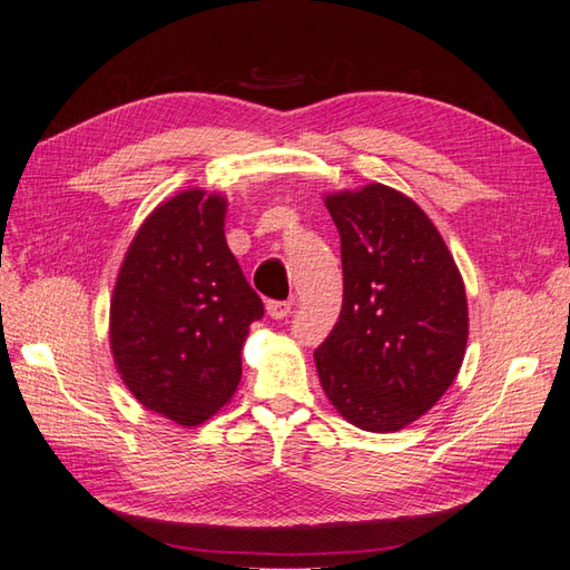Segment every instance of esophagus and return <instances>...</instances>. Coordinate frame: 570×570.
<instances>
[{"mask_svg": "<svg viewBox=\"0 0 570 570\" xmlns=\"http://www.w3.org/2000/svg\"><path fill=\"white\" fill-rule=\"evenodd\" d=\"M289 308H292V302H278V299H268V302H266V312H268V316L275 318V321L287 318Z\"/></svg>", "mask_w": 570, "mask_h": 570, "instance_id": "1", "label": "esophagus"}]
</instances>
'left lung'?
Wrapping results in <instances>:
<instances>
[{"instance_id":"obj_1","label":"left lung","mask_w":570,"mask_h":570,"mask_svg":"<svg viewBox=\"0 0 570 570\" xmlns=\"http://www.w3.org/2000/svg\"><path fill=\"white\" fill-rule=\"evenodd\" d=\"M340 233L342 312L314 352L327 400L352 425L394 433L454 383L469 304L454 258L421 206L373 183L327 195Z\"/></svg>"}]
</instances>
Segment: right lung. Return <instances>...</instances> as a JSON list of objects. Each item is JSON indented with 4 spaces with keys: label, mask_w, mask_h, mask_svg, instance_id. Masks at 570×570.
<instances>
[{
    "label": "right lung",
    "mask_w": 570,
    "mask_h": 570,
    "mask_svg": "<svg viewBox=\"0 0 570 570\" xmlns=\"http://www.w3.org/2000/svg\"><path fill=\"white\" fill-rule=\"evenodd\" d=\"M223 218L226 197L204 189L157 206L132 239L111 299L120 377L137 402L187 428L228 404L249 325L264 316Z\"/></svg>",
    "instance_id": "obj_1"
}]
</instances>
